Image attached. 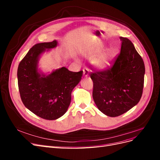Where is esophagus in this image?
Returning <instances> with one entry per match:
<instances>
[{
  "mask_svg": "<svg viewBox=\"0 0 160 160\" xmlns=\"http://www.w3.org/2000/svg\"><path fill=\"white\" fill-rule=\"evenodd\" d=\"M83 75L85 77H88L89 76V69H83Z\"/></svg>",
  "mask_w": 160,
  "mask_h": 160,
  "instance_id": "34e87169",
  "label": "esophagus"
}]
</instances>
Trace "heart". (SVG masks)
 <instances>
[{
  "mask_svg": "<svg viewBox=\"0 0 160 160\" xmlns=\"http://www.w3.org/2000/svg\"><path fill=\"white\" fill-rule=\"evenodd\" d=\"M104 49L100 46H93L81 51L82 55L91 59V65L99 71H105L110 69L115 60V53L108 50L103 52ZM79 61V59H77Z\"/></svg>",
  "mask_w": 160,
  "mask_h": 160,
  "instance_id": "b5f03b06",
  "label": "heart"
}]
</instances>
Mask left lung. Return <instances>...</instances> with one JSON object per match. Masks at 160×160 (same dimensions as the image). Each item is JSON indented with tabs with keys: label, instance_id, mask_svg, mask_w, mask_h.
I'll use <instances>...</instances> for the list:
<instances>
[{
	"label": "left lung",
	"instance_id": "1",
	"mask_svg": "<svg viewBox=\"0 0 160 160\" xmlns=\"http://www.w3.org/2000/svg\"><path fill=\"white\" fill-rule=\"evenodd\" d=\"M121 52L108 71L91 72L93 98L100 111L109 117L121 115L141 99L145 65L142 58L128 38L120 37Z\"/></svg>",
	"mask_w": 160,
	"mask_h": 160
}]
</instances>
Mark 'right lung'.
Masks as SVG:
<instances>
[{"label": "right lung", "mask_w": 160, "mask_h": 160, "mask_svg": "<svg viewBox=\"0 0 160 160\" xmlns=\"http://www.w3.org/2000/svg\"><path fill=\"white\" fill-rule=\"evenodd\" d=\"M58 42L38 43L28 51L18 65L17 78L21 100L38 117L55 120L63 115L71 101V92L81 81L83 71L72 72L65 67L44 72L38 68L42 55L54 49Z\"/></svg>", "instance_id": "obj_1"}]
</instances>
